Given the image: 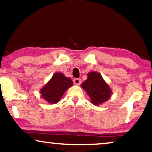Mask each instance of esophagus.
<instances>
[{"label": "esophagus", "instance_id": "1", "mask_svg": "<svg viewBox=\"0 0 152 152\" xmlns=\"http://www.w3.org/2000/svg\"><path fill=\"white\" fill-rule=\"evenodd\" d=\"M73 82L75 85H80L81 84V82H82V81H81L80 79H77L76 78V79H74Z\"/></svg>", "mask_w": 152, "mask_h": 152}]
</instances>
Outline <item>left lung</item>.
<instances>
[{
    "label": "left lung",
    "instance_id": "left-lung-1",
    "mask_svg": "<svg viewBox=\"0 0 152 152\" xmlns=\"http://www.w3.org/2000/svg\"><path fill=\"white\" fill-rule=\"evenodd\" d=\"M91 99V103L99 106L107 102L111 96L112 90L100 73L90 72L87 75V80L81 84Z\"/></svg>",
    "mask_w": 152,
    "mask_h": 152
}]
</instances>
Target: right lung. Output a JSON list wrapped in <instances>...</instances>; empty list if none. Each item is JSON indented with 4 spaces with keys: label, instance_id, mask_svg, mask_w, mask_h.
Returning <instances> with one entry per match:
<instances>
[{
    "label": "right lung",
    "instance_id": "obj_1",
    "mask_svg": "<svg viewBox=\"0 0 152 152\" xmlns=\"http://www.w3.org/2000/svg\"><path fill=\"white\" fill-rule=\"evenodd\" d=\"M72 84L71 79L61 72H55L48 82L41 88V96L48 102L54 104L59 102L66 91Z\"/></svg>",
    "mask_w": 152,
    "mask_h": 152
}]
</instances>
